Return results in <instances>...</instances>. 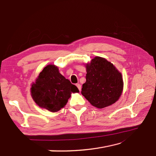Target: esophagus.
<instances>
[{
    "mask_svg": "<svg viewBox=\"0 0 156 156\" xmlns=\"http://www.w3.org/2000/svg\"><path fill=\"white\" fill-rule=\"evenodd\" d=\"M76 87H78L79 90H80V91L81 90V85H80V84H76Z\"/></svg>",
    "mask_w": 156,
    "mask_h": 156,
    "instance_id": "34e87169",
    "label": "esophagus"
}]
</instances>
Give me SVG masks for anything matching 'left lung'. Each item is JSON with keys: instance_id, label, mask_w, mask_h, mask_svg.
<instances>
[{"instance_id": "8db88e82", "label": "left lung", "mask_w": 156, "mask_h": 156, "mask_svg": "<svg viewBox=\"0 0 156 156\" xmlns=\"http://www.w3.org/2000/svg\"><path fill=\"white\" fill-rule=\"evenodd\" d=\"M84 66L87 80L82 84V95L91 105L99 109L116 102L124 87L121 72L114 64L101 57H94Z\"/></svg>"}]
</instances>
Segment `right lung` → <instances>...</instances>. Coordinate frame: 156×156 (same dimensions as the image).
Listing matches in <instances>:
<instances>
[{
    "mask_svg": "<svg viewBox=\"0 0 156 156\" xmlns=\"http://www.w3.org/2000/svg\"><path fill=\"white\" fill-rule=\"evenodd\" d=\"M30 93L40 108L57 112L65 107L72 93H79V90L60 74L57 66L49 64L32 82Z\"/></svg>",
    "mask_w": 156,
    "mask_h": 156,
    "instance_id": "right-lung-1",
    "label": "right lung"
}]
</instances>
